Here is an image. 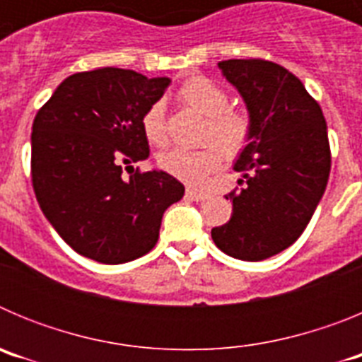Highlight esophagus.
Listing matches in <instances>:
<instances>
[{
    "label": "esophagus",
    "mask_w": 362,
    "mask_h": 362,
    "mask_svg": "<svg viewBox=\"0 0 362 362\" xmlns=\"http://www.w3.org/2000/svg\"><path fill=\"white\" fill-rule=\"evenodd\" d=\"M187 197H190L192 201H204L209 196H206L204 192H199V190H196V188L188 187L187 188Z\"/></svg>",
    "instance_id": "esophagus-1"
}]
</instances>
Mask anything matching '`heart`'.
I'll list each match as a JSON object with an SVG mask.
<instances>
[{
	"label": "heart",
	"instance_id": "heart-1",
	"mask_svg": "<svg viewBox=\"0 0 362 362\" xmlns=\"http://www.w3.org/2000/svg\"><path fill=\"white\" fill-rule=\"evenodd\" d=\"M181 103L206 117L203 141L212 143L199 150L174 148L159 156V168L185 183L201 187L223 165V153L233 159L241 156L254 139V119L246 110L228 107V94L223 86L204 76L190 78L179 86ZM141 130L146 141L165 146L168 141L165 121V107L153 101L141 116Z\"/></svg>",
	"mask_w": 362,
	"mask_h": 362
}]
</instances>
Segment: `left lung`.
I'll list each match as a JSON object with an SVG mask.
<instances>
[{"label":"left lung","mask_w":362,"mask_h":362,"mask_svg":"<svg viewBox=\"0 0 362 362\" xmlns=\"http://www.w3.org/2000/svg\"><path fill=\"white\" fill-rule=\"evenodd\" d=\"M223 76L245 99L254 139L235 163L241 188L230 192L233 214L212 228L221 252L263 261L299 239L330 175L322 110L292 72L267 59H226Z\"/></svg>","instance_id":"left-lung-1"}]
</instances>
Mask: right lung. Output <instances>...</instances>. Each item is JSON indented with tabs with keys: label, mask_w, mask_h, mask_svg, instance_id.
I'll use <instances>...</instances> for the list:
<instances>
[{
	"label": "right lung",
	"mask_w": 362,
	"mask_h": 362,
	"mask_svg": "<svg viewBox=\"0 0 362 362\" xmlns=\"http://www.w3.org/2000/svg\"><path fill=\"white\" fill-rule=\"evenodd\" d=\"M168 78L105 69L72 74L32 124L30 175L45 217L63 241L103 264L152 250L165 210L185 187L161 170H134L148 158L141 116ZM130 178L122 177V168Z\"/></svg>",
	"instance_id": "add662e5"
}]
</instances>
